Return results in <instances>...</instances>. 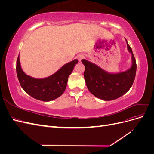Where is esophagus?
Returning <instances> with one entry per match:
<instances>
[{
  "label": "esophagus",
  "mask_w": 154,
  "mask_h": 154,
  "mask_svg": "<svg viewBox=\"0 0 154 154\" xmlns=\"http://www.w3.org/2000/svg\"><path fill=\"white\" fill-rule=\"evenodd\" d=\"M84 58V55L83 54H80V55H78V60H79V61H81V60Z\"/></svg>",
  "instance_id": "34e87169"
}]
</instances>
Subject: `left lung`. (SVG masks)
Segmentation results:
<instances>
[{
  "label": "left lung",
  "instance_id": "left-lung-1",
  "mask_svg": "<svg viewBox=\"0 0 154 154\" xmlns=\"http://www.w3.org/2000/svg\"><path fill=\"white\" fill-rule=\"evenodd\" d=\"M127 44L128 51L132 53L133 63L131 68L125 72L110 74L95 64L82 60V63L85 66L83 75L87 87L88 91L98 98L105 101L117 99L127 92L132 87L136 77L137 65L127 41Z\"/></svg>",
  "mask_w": 154,
  "mask_h": 154
}]
</instances>
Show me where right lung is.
I'll list each match as a JSON object with an SVG mask.
<instances>
[{
  "instance_id": "obj_1",
  "label": "right lung",
  "mask_w": 154,
  "mask_h": 154,
  "mask_svg": "<svg viewBox=\"0 0 154 154\" xmlns=\"http://www.w3.org/2000/svg\"><path fill=\"white\" fill-rule=\"evenodd\" d=\"M78 60L66 63L52 76L37 79L26 74L21 69L19 56L17 61V74L24 91L34 98L49 101L61 96L66 90L68 77L71 74Z\"/></svg>"
}]
</instances>
